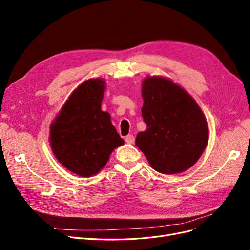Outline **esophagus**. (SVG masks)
Here are the masks:
<instances>
[{
    "instance_id": "1",
    "label": "esophagus",
    "mask_w": 250,
    "mask_h": 250,
    "mask_svg": "<svg viewBox=\"0 0 250 250\" xmlns=\"http://www.w3.org/2000/svg\"><path fill=\"white\" fill-rule=\"evenodd\" d=\"M125 142L128 144H133L134 143V137L133 134H128L125 137Z\"/></svg>"
}]
</instances>
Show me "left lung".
Returning a JSON list of instances; mask_svg holds the SVG:
<instances>
[{"instance_id": "8db88e82", "label": "left lung", "mask_w": 250, "mask_h": 250, "mask_svg": "<svg viewBox=\"0 0 250 250\" xmlns=\"http://www.w3.org/2000/svg\"><path fill=\"white\" fill-rule=\"evenodd\" d=\"M142 95L147 128L137 135V146L157 172L176 174L192 167L208 141L198 104L184 88L162 77L144 80Z\"/></svg>"}]
</instances>
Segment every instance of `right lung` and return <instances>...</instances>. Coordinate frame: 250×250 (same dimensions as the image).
Listing matches in <instances>:
<instances>
[{"label": "right lung", "mask_w": 250, "mask_h": 250, "mask_svg": "<svg viewBox=\"0 0 250 250\" xmlns=\"http://www.w3.org/2000/svg\"><path fill=\"white\" fill-rule=\"evenodd\" d=\"M105 81L89 79L75 89L51 125L50 143L58 162L77 175L89 177L106 165L124 141L101 110Z\"/></svg>", "instance_id": "add662e5"}]
</instances>
